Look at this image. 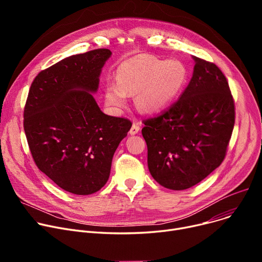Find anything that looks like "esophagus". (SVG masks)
<instances>
[{"label":"esophagus","instance_id":"1","mask_svg":"<svg viewBox=\"0 0 262 262\" xmlns=\"http://www.w3.org/2000/svg\"><path fill=\"white\" fill-rule=\"evenodd\" d=\"M139 130H140V124H139V122L136 121V122L133 123L132 128H130V130H129V134H130V135H136V134L139 133Z\"/></svg>","mask_w":262,"mask_h":262}]
</instances>
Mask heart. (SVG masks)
<instances>
[{"label":"heart","instance_id":"heart-1","mask_svg":"<svg viewBox=\"0 0 262 262\" xmlns=\"http://www.w3.org/2000/svg\"><path fill=\"white\" fill-rule=\"evenodd\" d=\"M185 66L178 60L163 61L149 55H140L123 62L117 71V82L105 87L109 106L126 104L127 94L137 93L136 103L144 112L166 107L180 92L186 80Z\"/></svg>","mask_w":262,"mask_h":262}]
</instances>
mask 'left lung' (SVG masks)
Listing matches in <instances>:
<instances>
[{"label": "left lung", "mask_w": 262, "mask_h": 262, "mask_svg": "<svg viewBox=\"0 0 262 262\" xmlns=\"http://www.w3.org/2000/svg\"><path fill=\"white\" fill-rule=\"evenodd\" d=\"M193 59V76L181 98L142 121L148 170L172 190L193 187L223 162L235 125V101L225 75L215 63Z\"/></svg>", "instance_id": "obj_1"}]
</instances>
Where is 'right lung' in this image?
Masks as SVG:
<instances>
[{"instance_id":"obj_1","label":"right lung","mask_w":262,"mask_h":262,"mask_svg":"<svg viewBox=\"0 0 262 262\" xmlns=\"http://www.w3.org/2000/svg\"><path fill=\"white\" fill-rule=\"evenodd\" d=\"M110 55L96 49L39 72L24 106V132L36 166L78 195L104 187L116 149L132 127L128 119L102 113L91 94Z\"/></svg>"}]
</instances>
